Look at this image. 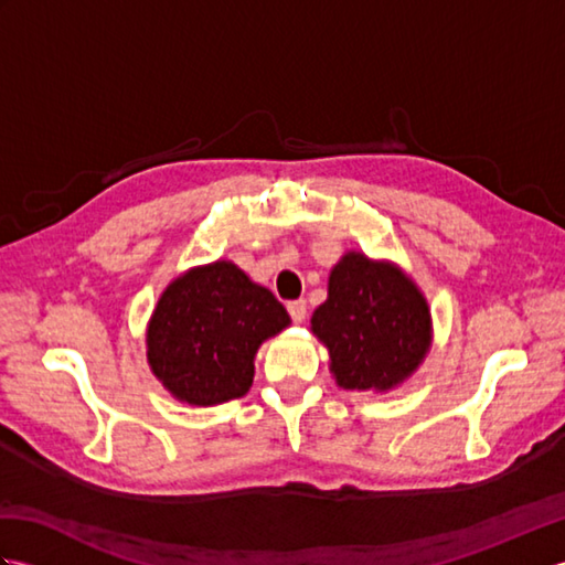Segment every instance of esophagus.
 <instances>
[{
  "label": "esophagus",
  "instance_id": "1",
  "mask_svg": "<svg viewBox=\"0 0 565 565\" xmlns=\"http://www.w3.org/2000/svg\"><path fill=\"white\" fill-rule=\"evenodd\" d=\"M286 310H289V316L294 322H303L306 316H308V306L306 301H291L289 306H286Z\"/></svg>",
  "mask_w": 565,
  "mask_h": 565
}]
</instances>
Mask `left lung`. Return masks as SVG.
Instances as JSON below:
<instances>
[{
    "label": "left lung",
    "mask_w": 565,
    "mask_h": 565,
    "mask_svg": "<svg viewBox=\"0 0 565 565\" xmlns=\"http://www.w3.org/2000/svg\"><path fill=\"white\" fill-rule=\"evenodd\" d=\"M310 330L330 354L344 391L388 393L403 386L431 347L425 294L398 264L350 249L330 269L328 298Z\"/></svg>",
    "instance_id": "left-lung-1"
}]
</instances>
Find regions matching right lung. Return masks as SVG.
Segmentation results:
<instances>
[{"label":"right lung","instance_id":"right-lung-1","mask_svg":"<svg viewBox=\"0 0 565 565\" xmlns=\"http://www.w3.org/2000/svg\"><path fill=\"white\" fill-rule=\"evenodd\" d=\"M289 326L269 289L231 259H215L160 294L146 330L148 364L179 403L221 405L249 391L262 342Z\"/></svg>","mask_w":565,"mask_h":565}]
</instances>
